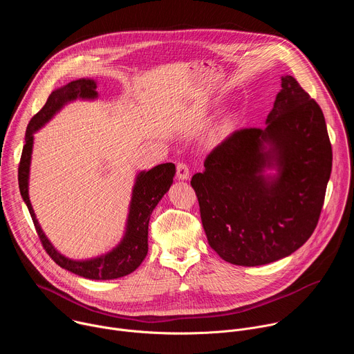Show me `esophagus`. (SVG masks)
Instances as JSON below:
<instances>
[{"label":"esophagus","instance_id":"34e87169","mask_svg":"<svg viewBox=\"0 0 354 354\" xmlns=\"http://www.w3.org/2000/svg\"><path fill=\"white\" fill-rule=\"evenodd\" d=\"M176 178L180 179V180L189 179V168H187L186 164L179 162V164L176 165Z\"/></svg>","mask_w":354,"mask_h":354}]
</instances>
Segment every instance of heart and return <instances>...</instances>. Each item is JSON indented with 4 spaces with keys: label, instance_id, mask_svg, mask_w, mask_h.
<instances>
[{
    "label": "heart",
    "instance_id": "b5f03b06",
    "mask_svg": "<svg viewBox=\"0 0 354 354\" xmlns=\"http://www.w3.org/2000/svg\"><path fill=\"white\" fill-rule=\"evenodd\" d=\"M225 130H227V124H225V126H224V127H221V130H220V134H221V133H224V131H225Z\"/></svg>",
    "mask_w": 354,
    "mask_h": 354
}]
</instances>
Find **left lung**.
I'll use <instances>...</instances> for the list:
<instances>
[{
    "label": "left lung",
    "mask_w": 354,
    "mask_h": 354,
    "mask_svg": "<svg viewBox=\"0 0 354 354\" xmlns=\"http://www.w3.org/2000/svg\"><path fill=\"white\" fill-rule=\"evenodd\" d=\"M270 167L273 177L264 175ZM330 171L319 105L294 77H281L266 127L234 131L190 180L209 245L238 266L291 255L318 224Z\"/></svg>",
    "instance_id": "left-lung-1"
}]
</instances>
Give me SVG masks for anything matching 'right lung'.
I'll return each mask as SVG.
<instances>
[{
    "mask_svg": "<svg viewBox=\"0 0 354 354\" xmlns=\"http://www.w3.org/2000/svg\"><path fill=\"white\" fill-rule=\"evenodd\" d=\"M97 96L96 84L93 80H77L70 84L53 91L48 95L44 106L30 119L26 134H25V145L22 149L21 162L18 168V182L19 190L24 201L28 206L30 217L33 220L36 232L40 238V242L48 257L52 258L60 268L91 280H112L130 274L134 272L148 252V223L149 217L158 201L162 196L169 190L174 175L175 165L172 162L161 164L154 167L149 171H142L137 175L133 196L130 203V212L126 225V234L122 242L111 250L109 254L102 255L99 258H93L89 261H73L55 249L46 238L41 231L35 212L32 209L29 193H28V179H29V168H30V157H32V147H33V133L44 126L50 119H52L62 108L70 100L77 97L82 99H95Z\"/></svg>",
    "mask_w": 354,
    "mask_h": 354,
    "instance_id": "obj_1",
    "label": "right lung"
}]
</instances>
